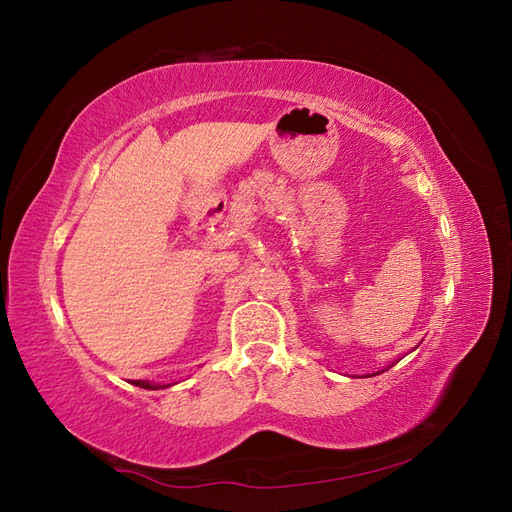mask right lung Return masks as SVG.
Here are the masks:
<instances>
[{
  "mask_svg": "<svg viewBox=\"0 0 512 512\" xmlns=\"http://www.w3.org/2000/svg\"><path fill=\"white\" fill-rule=\"evenodd\" d=\"M136 386H141V389H160V384H149V382H143V380H134Z\"/></svg>",
  "mask_w": 512,
  "mask_h": 512,
  "instance_id": "right-lung-1",
  "label": "right lung"
}]
</instances>
